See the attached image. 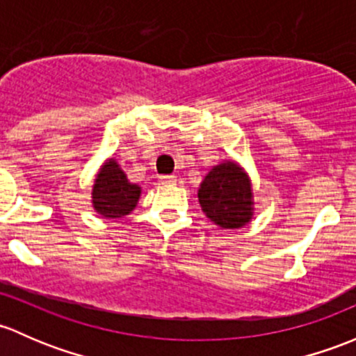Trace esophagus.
Masks as SVG:
<instances>
[{
    "label": "esophagus",
    "instance_id": "esophagus-1",
    "mask_svg": "<svg viewBox=\"0 0 356 356\" xmlns=\"http://www.w3.org/2000/svg\"><path fill=\"white\" fill-rule=\"evenodd\" d=\"M177 183V177L173 175H164V177H159V185H173Z\"/></svg>",
    "mask_w": 356,
    "mask_h": 356
}]
</instances>
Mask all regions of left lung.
Here are the masks:
<instances>
[{
  "label": "left lung",
  "instance_id": "1",
  "mask_svg": "<svg viewBox=\"0 0 356 356\" xmlns=\"http://www.w3.org/2000/svg\"><path fill=\"white\" fill-rule=\"evenodd\" d=\"M199 202L218 226L240 228L252 218L250 181L234 163L219 164L200 185Z\"/></svg>",
  "mask_w": 356,
  "mask_h": 356
}]
</instances>
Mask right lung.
<instances>
[{
  "mask_svg": "<svg viewBox=\"0 0 356 356\" xmlns=\"http://www.w3.org/2000/svg\"><path fill=\"white\" fill-rule=\"evenodd\" d=\"M140 197L138 185L130 183L122 168L109 159L99 171L92 190L94 209L104 218L116 219L130 214Z\"/></svg>",
  "mask_w": 356,
  "mask_h": 356,
  "instance_id": "obj_1",
  "label": "right lung"
}]
</instances>
